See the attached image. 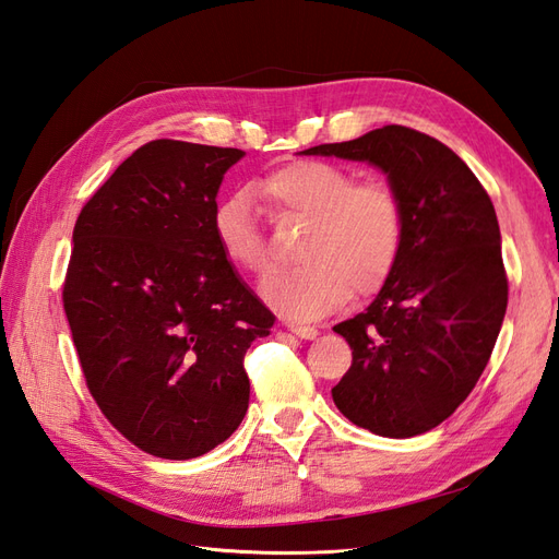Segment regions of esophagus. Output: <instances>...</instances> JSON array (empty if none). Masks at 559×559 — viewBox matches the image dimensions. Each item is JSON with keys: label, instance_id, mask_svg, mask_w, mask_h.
I'll list each match as a JSON object with an SVG mask.
<instances>
[{"label": "esophagus", "instance_id": "esophagus-1", "mask_svg": "<svg viewBox=\"0 0 559 559\" xmlns=\"http://www.w3.org/2000/svg\"><path fill=\"white\" fill-rule=\"evenodd\" d=\"M289 331L298 337H302V341H314V337L319 335V331L314 326H302V324H289Z\"/></svg>", "mask_w": 559, "mask_h": 559}]
</instances>
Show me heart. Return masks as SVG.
Listing matches in <instances>:
<instances>
[{"mask_svg":"<svg viewBox=\"0 0 559 559\" xmlns=\"http://www.w3.org/2000/svg\"><path fill=\"white\" fill-rule=\"evenodd\" d=\"M259 193L275 216L306 218L298 247L306 263L263 286L270 308L292 319H321L337 310L352 289L378 292L394 273L403 247L401 195L382 179L357 181L326 160H296L270 173ZM214 240L224 259L253 277H265L273 259L249 193L222 200L212 216Z\"/></svg>","mask_w":559,"mask_h":559,"instance_id":"obj_1","label":"heart"}]
</instances>
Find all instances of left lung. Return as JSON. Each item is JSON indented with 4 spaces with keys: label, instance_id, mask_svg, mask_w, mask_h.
<instances>
[{
    "label": "left lung",
    "instance_id": "8db88e82",
    "mask_svg": "<svg viewBox=\"0 0 559 559\" xmlns=\"http://www.w3.org/2000/svg\"><path fill=\"white\" fill-rule=\"evenodd\" d=\"M300 154L376 165L401 195L394 273L364 312L333 326L352 366L331 394L361 429L425 433L471 394L503 324L509 280L492 200L452 148L405 126Z\"/></svg>",
    "mask_w": 559,
    "mask_h": 559
}]
</instances>
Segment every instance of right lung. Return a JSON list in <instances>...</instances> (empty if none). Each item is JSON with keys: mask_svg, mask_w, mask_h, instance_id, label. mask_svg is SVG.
I'll return each instance as SVG.
<instances>
[{"mask_svg": "<svg viewBox=\"0 0 559 559\" xmlns=\"http://www.w3.org/2000/svg\"><path fill=\"white\" fill-rule=\"evenodd\" d=\"M240 148L156 140L99 186L74 226L64 314L99 411L140 450L193 460L240 427L245 354L275 314L212 230Z\"/></svg>", "mask_w": 559, "mask_h": 559, "instance_id": "right-lung-1", "label": "right lung"}]
</instances>
